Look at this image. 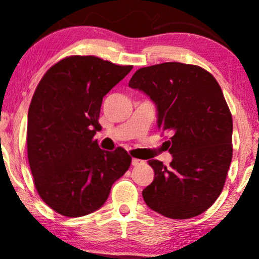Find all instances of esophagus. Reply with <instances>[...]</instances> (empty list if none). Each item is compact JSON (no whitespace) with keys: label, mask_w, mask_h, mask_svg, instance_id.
I'll return each mask as SVG.
<instances>
[{"label":"esophagus","mask_w":259,"mask_h":259,"mask_svg":"<svg viewBox=\"0 0 259 259\" xmlns=\"http://www.w3.org/2000/svg\"><path fill=\"white\" fill-rule=\"evenodd\" d=\"M142 163H144V160H141L139 158H133V160H132V164L134 165V167H138V165L142 164Z\"/></svg>","instance_id":"34e87169"}]
</instances>
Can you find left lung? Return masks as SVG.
Listing matches in <instances>:
<instances>
[{"mask_svg":"<svg viewBox=\"0 0 259 259\" xmlns=\"http://www.w3.org/2000/svg\"><path fill=\"white\" fill-rule=\"evenodd\" d=\"M129 86L156 103L158 127L170 134L169 168L150 159L154 179L142 191L151 209L171 219L200 215L221 195L233 158V117L214 76L167 62L136 70Z\"/></svg>","mask_w":259,"mask_h":259,"instance_id":"1","label":"left lung"}]
</instances>
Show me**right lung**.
Here are the masks:
<instances>
[{"label":"right lung","mask_w":259,"mask_h":259,"mask_svg":"<svg viewBox=\"0 0 259 259\" xmlns=\"http://www.w3.org/2000/svg\"><path fill=\"white\" fill-rule=\"evenodd\" d=\"M132 69L69 56L38 82L28 112V159L37 194L59 214L75 218L99 209L132 164L124 148L109 152L94 140L103 97Z\"/></svg>","instance_id":"add662e5"}]
</instances>
